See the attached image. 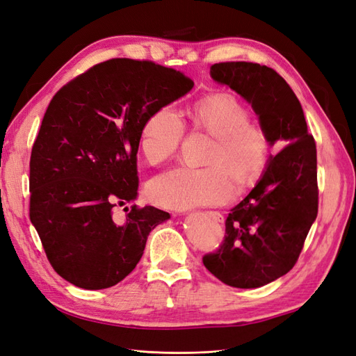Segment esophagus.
Segmentation results:
<instances>
[{
    "label": "esophagus",
    "mask_w": 356,
    "mask_h": 356,
    "mask_svg": "<svg viewBox=\"0 0 356 356\" xmlns=\"http://www.w3.org/2000/svg\"><path fill=\"white\" fill-rule=\"evenodd\" d=\"M207 215H208V217H209L211 220L217 221V222H222V221H224V217H222V215H221L220 212H215V211H208V212H207Z\"/></svg>",
    "instance_id": "34e87169"
}]
</instances>
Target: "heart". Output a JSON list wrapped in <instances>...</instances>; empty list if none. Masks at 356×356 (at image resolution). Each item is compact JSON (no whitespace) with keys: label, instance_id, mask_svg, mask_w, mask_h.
Instances as JSON below:
<instances>
[{"label":"heart","instance_id":"heart-1","mask_svg":"<svg viewBox=\"0 0 356 356\" xmlns=\"http://www.w3.org/2000/svg\"><path fill=\"white\" fill-rule=\"evenodd\" d=\"M193 129L213 136L207 163L196 169L178 166L156 177L148 187L153 203L168 209H190L229 200L236 179L251 186L261 177L270 144L260 126L250 123L248 106L232 92L203 95L188 108ZM184 124L169 106H159L143 123L139 147L149 163L157 165L177 153Z\"/></svg>","mask_w":356,"mask_h":356}]
</instances>
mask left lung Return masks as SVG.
I'll return each instance as SVG.
<instances>
[{"mask_svg":"<svg viewBox=\"0 0 356 356\" xmlns=\"http://www.w3.org/2000/svg\"><path fill=\"white\" fill-rule=\"evenodd\" d=\"M211 77L250 102L268 144L284 147L230 211L221 246L203 257L204 267L225 285L258 288L294 267L316 220V144L296 93L275 70L220 62L211 67Z\"/></svg>","mask_w":356,"mask_h":356,"instance_id":"left-lung-1","label":"left lung"}]
</instances>
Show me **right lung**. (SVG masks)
Segmentation results:
<instances>
[{
  "mask_svg": "<svg viewBox=\"0 0 356 356\" xmlns=\"http://www.w3.org/2000/svg\"><path fill=\"white\" fill-rule=\"evenodd\" d=\"M195 83L152 60L98 63L53 96L29 161V218L55 272L84 289L110 288L141 260L147 238L169 213L114 208L138 196L143 123Z\"/></svg>",
  "mask_w": 356,
  "mask_h": 356,
  "instance_id": "obj_1",
  "label": "right lung"
}]
</instances>
